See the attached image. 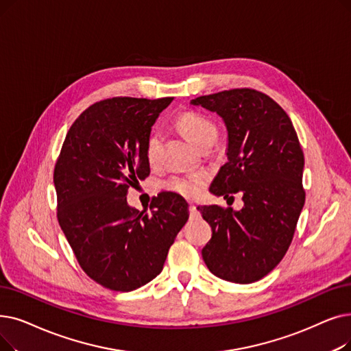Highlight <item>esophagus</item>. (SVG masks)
<instances>
[{"label": "esophagus", "mask_w": 351, "mask_h": 351, "mask_svg": "<svg viewBox=\"0 0 351 351\" xmlns=\"http://www.w3.org/2000/svg\"><path fill=\"white\" fill-rule=\"evenodd\" d=\"M189 215H191L192 218H197V217H201L199 210L196 209V206H195L193 204H189Z\"/></svg>", "instance_id": "esophagus-1"}]
</instances>
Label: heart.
<instances>
[{
  "label": "heart",
  "mask_w": 351,
  "mask_h": 351,
  "mask_svg": "<svg viewBox=\"0 0 351 351\" xmlns=\"http://www.w3.org/2000/svg\"><path fill=\"white\" fill-rule=\"evenodd\" d=\"M178 126L184 132L186 138L197 147H201L210 139H217V128L206 116L195 112H186L178 119ZM160 150V134L152 132L146 141L145 155L150 165L159 162ZM206 184V176L204 173L189 175V176H172L166 180L165 188L171 192L179 193L185 197H196Z\"/></svg>",
  "instance_id": "1"
}]
</instances>
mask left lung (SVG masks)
<instances>
[{
	"instance_id": "obj_1",
	"label": "left lung",
	"mask_w": 351,
	"mask_h": 351,
	"mask_svg": "<svg viewBox=\"0 0 351 351\" xmlns=\"http://www.w3.org/2000/svg\"><path fill=\"white\" fill-rule=\"evenodd\" d=\"M191 103L217 112L228 130V162L209 191L223 197L241 192L243 201L241 210L197 206L212 228L202 258L222 280L258 281L284 258L306 202L297 132L281 106L254 88L223 90Z\"/></svg>"
}]
</instances>
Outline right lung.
<instances>
[{
	"label": "right lung",
	"instance_id": "right-lung-1",
	"mask_svg": "<svg viewBox=\"0 0 351 351\" xmlns=\"http://www.w3.org/2000/svg\"><path fill=\"white\" fill-rule=\"evenodd\" d=\"M172 97H112L87 108L54 167L57 219L87 276L113 291H133L159 276L189 218L186 201L160 192L152 213L128 205L130 186L150 173L146 141Z\"/></svg>",
	"mask_w": 351,
	"mask_h": 351
}]
</instances>
